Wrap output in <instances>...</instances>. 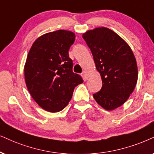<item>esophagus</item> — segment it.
<instances>
[{
  "instance_id": "1",
  "label": "esophagus",
  "mask_w": 154,
  "mask_h": 154,
  "mask_svg": "<svg viewBox=\"0 0 154 154\" xmlns=\"http://www.w3.org/2000/svg\"><path fill=\"white\" fill-rule=\"evenodd\" d=\"M82 75L84 76V77H85V79H86V80H87V79H88V78H89V75H88V73H87L86 71H84V72H82Z\"/></svg>"
}]
</instances>
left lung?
Listing matches in <instances>:
<instances>
[{
    "label": "left lung",
    "instance_id": "obj_1",
    "mask_svg": "<svg viewBox=\"0 0 154 154\" xmlns=\"http://www.w3.org/2000/svg\"><path fill=\"white\" fill-rule=\"evenodd\" d=\"M102 81L101 90L93 94L107 111L123 105L137 83V60L130 46L115 32L105 27L83 33Z\"/></svg>",
    "mask_w": 154,
    "mask_h": 154
}]
</instances>
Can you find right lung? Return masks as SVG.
I'll return each mask as SVG.
<instances>
[{"label": "right lung", "mask_w": 154, "mask_h": 154, "mask_svg": "<svg viewBox=\"0 0 154 154\" xmlns=\"http://www.w3.org/2000/svg\"><path fill=\"white\" fill-rule=\"evenodd\" d=\"M75 35L59 30L37 38L27 56L25 80L29 92L42 109L58 112L67 106L74 89L83 82L72 72L69 50Z\"/></svg>", "instance_id": "obj_1"}]
</instances>
